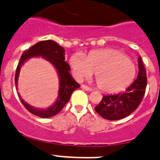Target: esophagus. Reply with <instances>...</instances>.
<instances>
[{
    "instance_id": "34e87169",
    "label": "esophagus",
    "mask_w": 160,
    "mask_h": 160,
    "mask_svg": "<svg viewBox=\"0 0 160 160\" xmlns=\"http://www.w3.org/2000/svg\"><path fill=\"white\" fill-rule=\"evenodd\" d=\"M81 88H83V89H84V90L89 91V92H91V91L92 90V88H89L88 86H86V85H84V84H82Z\"/></svg>"
}]
</instances>
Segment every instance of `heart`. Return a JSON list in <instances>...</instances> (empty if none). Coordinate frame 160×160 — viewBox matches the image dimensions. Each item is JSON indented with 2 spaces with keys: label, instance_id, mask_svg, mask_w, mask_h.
Here are the masks:
<instances>
[{
  "label": "heart",
  "instance_id": "obj_1",
  "mask_svg": "<svg viewBox=\"0 0 160 160\" xmlns=\"http://www.w3.org/2000/svg\"><path fill=\"white\" fill-rule=\"evenodd\" d=\"M69 65L76 79L82 80L95 72L98 87L114 92L129 85L136 74V65L121 52L112 48L90 51L84 56L76 52L70 57Z\"/></svg>",
  "mask_w": 160,
  "mask_h": 160
}]
</instances>
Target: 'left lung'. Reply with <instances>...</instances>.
I'll list each match as a JSON object with an SVG mask.
<instances>
[{
	"mask_svg": "<svg viewBox=\"0 0 160 160\" xmlns=\"http://www.w3.org/2000/svg\"><path fill=\"white\" fill-rule=\"evenodd\" d=\"M139 73L136 80L125 92L103 96L100 103L95 108L98 114L109 120L123 119L136 110L144 96L147 87V75L142 59L139 57Z\"/></svg>",
	"mask_w": 160,
	"mask_h": 160,
	"instance_id": "1",
	"label": "left lung"
}]
</instances>
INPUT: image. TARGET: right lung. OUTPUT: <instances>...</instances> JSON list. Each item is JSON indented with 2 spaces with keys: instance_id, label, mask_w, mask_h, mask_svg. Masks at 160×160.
<instances>
[{
  "instance_id": "1",
  "label": "right lung",
  "mask_w": 160,
  "mask_h": 160,
  "mask_svg": "<svg viewBox=\"0 0 160 160\" xmlns=\"http://www.w3.org/2000/svg\"><path fill=\"white\" fill-rule=\"evenodd\" d=\"M63 47L59 45L57 42L48 40L42 41L32 46L28 50L24 51L19 60L15 75V84L17 89V81L19 77L21 66L26 60L32 57H41L44 60L51 63L56 69L59 77V91L58 96L56 102L50 107L45 109L34 108L21 99L18 94L21 103L25 108L31 112L32 114L41 118H49L55 116L62 110L64 105L70 100L72 94L76 89L80 88V84L77 83L70 74L71 68L67 62H65V53Z\"/></svg>"
}]
</instances>
